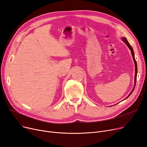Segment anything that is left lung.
<instances>
[{
  "label": "left lung",
  "instance_id": "8db88e82",
  "mask_svg": "<svg viewBox=\"0 0 147 147\" xmlns=\"http://www.w3.org/2000/svg\"><path fill=\"white\" fill-rule=\"evenodd\" d=\"M122 40L124 42H125L126 43V45H127V46L129 47V49H130V50L131 51V54H132V58H133V59H134V63H135V82H134V88H133V89H132V91L130 92V94H129V96L125 98V99H124V100H126L127 98H128L129 96H130V95L132 93V92H133V91L134 90V89H135V85H136V76H137V63H136V60H135V55H134V50H133V49H132V46L130 45V44H129V42L127 41V39H126V37H122Z\"/></svg>",
  "mask_w": 147,
  "mask_h": 147
}]
</instances>
